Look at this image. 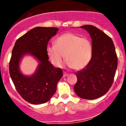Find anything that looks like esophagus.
Instances as JSON below:
<instances>
[{"mask_svg": "<svg viewBox=\"0 0 126 126\" xmlns=\"http://www.w3.org/2000/svg\"><path fill=\"white\" fill-rule=\"evenodd\" d=\"M67 76H68V74H67V73H64V75H63L64 78H65V77Z\"/></svg>", "mask_w": 126, "mask_h": 126, "instance_id": "1", "label": "esophagus"}]
</instances>
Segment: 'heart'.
<instances>
[{
    "mask_svg": "<svg viewBox=\"0 0 126 126\" xmlns=\"http://www.w3.org/2000/svg\"><path fill=\"white\" fill-rule=\"evenodd\" d=\"M46 51L48 57L55 67L62 66L65 55L68 66L79 70L90 63L93 47L87 38H81L75 33H67L57 38L54 45L48 46Z\"/></svg>",
    "mask_w": 126,
    "mask_h": 126,
    "instance_id": "obj_1",
    "label": "heart"
}]
</instances>
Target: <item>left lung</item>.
<instances>
[{
  "label": "left lung",
  "mask_w": 126,
  "mask_h": 126,
  "mask_svg": "<svg viewBox=\"0 0 126 126\" xmlns=\"http://www.w3.org/2000/svg\"><path fill=\"white\" fill-rule=\"evenodd\" d=\"M92 40L93 53L90 63L76 73V94L80 98L93 100L104 95L113 82L117 57L112 39L102 30L92 25H84Z\"/></svg>",
  "instance_id": "8db88e82"
}]
</instances>
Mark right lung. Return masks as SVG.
<instances>
[{"instance_id": "1", "label": "right lung", "mask_w": 126, "mask_h": 126, "mask_svg": "<svg viewBox=\"0 0 126 126\" xmlns=\"http://www.w3.org/2000/svg\"><path fill=\"white\" fill-rule=\"evenodd\" d=\"M58 31L57 28H34L17 39L13 47L9 62L11 79L19 94L32 104H42L49 100L63 76L62 69L48 61L46 51L48 42ZM26 54L39 62L36 71L30 77L22 74L19 68L20 61Z\"/></svg>"}]
</instances>
